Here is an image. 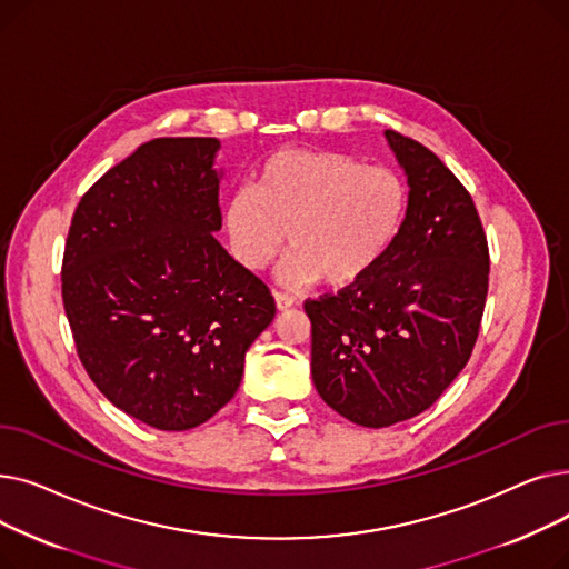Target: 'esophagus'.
Listing matches in <instances>:
<instances>
[{
    "mask_svg": "<svg viewBox=\"0 0 569 569\" xmlns=\"http://www.w3.org/2000/svg\"><path fill=\"white\" fill-rule=\"evenodd\" d=\"M274 302H277V309L283 311V309H290L297 300H295L292 295H288V292H274Z\"/></svg>",
    "mask_w": 569,
    "mask_h": 569,
    "instance_id": "34e87169",
    "label": "esophagus"
}]
</instances>
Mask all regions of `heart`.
Instances as JSON below:
<instances>
[{"mask_svg":"<svg viewBox=\"0 0 569 569\" xmlns=\"http://www.w3.org/2000/svg\"><path fill=\"white\" fill-rule=\"evenodd\" d=\"M408 214L406 179L332 149H283L258 170L253 189L226 207L237 262L260 272L286 244L288 283L327 286L362 279L392 249Z\"/></svg>","mask_w":569,"mask_h":569,"instance_id":"1","label":"heart"}]
</instances>
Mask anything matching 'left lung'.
I'll return each instance as SVG.
<instances>
[{
  "instance_id": "1",
  "label": "left lung",
  "mask_w": 569,
  "mask_h": 569,
  "mask_svg": "<svg viewBox=\"0 0 569 569\" xmlns=\"http://www.w3.org/2000/svg\"><path fill=\"white\" fill-rule=\"evenodd\" d=\"M408 174V214L362 279L307 300L322 401L369 429L425 412L468 365L489 292V244L468 189L431 149L385 131Z\"/></svg>"
}]
</instances>
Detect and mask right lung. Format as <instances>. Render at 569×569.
Listing matches in <instances>:
<instances>
[{"instance_id": "add662e5", "label": "right lung", "mask_w": 569, "mask_h": 569, "mask_svg": "<svg viewBox=\"0 0 569 569\" xmlns=\"http://www.w3.org/2000/svg\"><path fill=\"white\" fill-rule=\"evenodd\" d=\"M217 138H154L80 198L62 260L76 350L101 395L161 431H187L237 392L274 320L267 283L221 228Z\"/></svg>"}]
</instances>
